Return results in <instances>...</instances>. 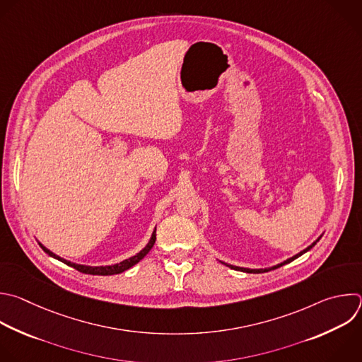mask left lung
<instances>
[{
    "label": "left lung",
    "instance_id": "8db88e82",
    "mask_svg": "<svg viewBox=\"0 0 362 362\" xmlns=\"http://www.w3.org/2000/svg\"><path fill=\"white\" fill-rule=\"evenodd\" d=\"M321 238V235L315 240V242L311 245V246H308L307 249H304L303 252H300L298 255H296V256H293V257H290V259H287L286 262H283V263H280V264H277V266H273V267H269V269H245V267H237V266H231V264H226V263H223V264H226L227 267H230V269H233V270H238V272H246V273H266V272H270V270H274V269H279V267H281V266H284V264H287V263H290V262H293V260H296L297 257H300V256H303L304 253H307L310 249H313L315 245H317V242L318 240Z\"/></svg>",
    "mask_w": 362,
    "mask_h": 362
}]
</instances>
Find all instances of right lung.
<instances>
[{
    "label": "right lung",
    "instance_id": "1",
    "mask_svg": "<svg viewBox=\"0 0 362 362\" xmlns=\"http://www.w3.org/2000/svg\"><path fill=\"white\" fill-rule=\"evenodd\" d=\"M155 242H156V228H155V231L152 233V237H151V240H149V243L146 245V247H145V249H142L138 255H135L134 257H129V259H127V260H124V262H120V263L112 264V266H99V267L82 266V264L71 263V262H68V260H65V259H62V257H59V256L54 255L51 250H48V249H47L45 246H42L41 243H38V245L41 246V249H42L48 256H51V257H54V259H57V260H59V262H62V263H65V264H68V266L74 267L75 270H78V272H81V273L92 274V276H112V274L124 273L125 270H128V269L134 267L136 263H139V262H141V260H142V259H144V257L151 252V249L153 247Z\"/></svg>",
    "mask_w": 362,
    "mask_h": 362
}]
</instances>
